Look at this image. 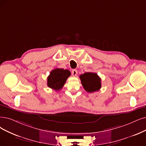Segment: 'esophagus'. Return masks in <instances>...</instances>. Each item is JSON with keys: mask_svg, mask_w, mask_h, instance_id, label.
<instances>
[{"mask_svg": "<svg viewBox=\"0 0 146 146\" xmlns=\"http://www.w3.org/2000/svg\"><path fill=\"white\" fill-rule=\"evenodd\" d=\"M77 71L76 69H73L72 71V75H73L74 77H75V76H76L77 75Z\"/></svg>", "mask_w": 146, "mask_h": 146, "instance_id": "1", "label": "esophagus"}]
</instances>
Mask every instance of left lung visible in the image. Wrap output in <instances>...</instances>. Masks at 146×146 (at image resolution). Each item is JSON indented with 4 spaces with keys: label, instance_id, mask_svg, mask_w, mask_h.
Masks as SVG:
<instances>
[{
    "label": "left lung",
    "instance_id": "left-lung-1",
    "mask_svg": "<svg viewBox=\"0 0 146 146\" xmlns=\"http://www.w3.org/2000/svg\"><path fill=\"white\" fill-rule=\"evenodd\" d=\"M81 84L86 91L92 93L98 91L101 87V80L96 73L86 72L80 75Z\"/></svg>",
    "mask_w": 146,
    "mask_h": 146
}]
</instances>
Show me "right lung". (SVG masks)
I'll return each instance as SVG.
<instances>
[{
	"label": "right lung",
	"instance_id": "1",
	"mask_svg": "<svg viewBox=\"0 0 146 146\" xmlns=\"http://www.w3.org/2000/svg\"><path fill=\"white\" fill-rule=\"evenodd\" d=\"M70 75L71 72L69 70L56 68L50 73L47 78V86L52 89L59 90L62 89Z\"/></svg>",
	"mask_w": 146,
	"mask_h": 146
}]
</instances>
